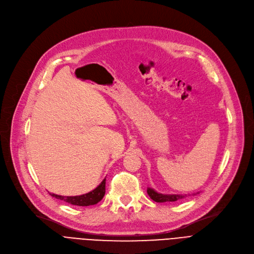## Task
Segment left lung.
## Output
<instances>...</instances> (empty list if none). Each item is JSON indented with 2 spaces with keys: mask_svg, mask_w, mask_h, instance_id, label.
Returning <instances> with one entry per match:
<instances>
[{
  "mask_svg": "<svg viewBox=\"0 0 254 254\" xmlns=\"http://www.w3.org/2000/svg\"><path fill=\"white\" fill-rule=\"evenodd\" d=\"M148 195L153 199L156 203H165V202H176L178 199L184 198L186 196H190V194H165V193H159L156 190H154L151 188L147 189ZM199 192L192 193V195H195Z\"/></svg>",
  "mask_w": 254,
  "mask_h": 254,
  "instance_id": "obj_1",
  "label": "left lung"
}]
</instances>
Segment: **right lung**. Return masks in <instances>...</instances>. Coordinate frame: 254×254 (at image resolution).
<instances>
[{
    "instance_id": "right-lung-1",
    "label": "right lung",
    "mask_w": 254,
    "mask_h": 254,
    "mask_svg": "<svg viewBox=\"0 0 254 254\" xmlns=\"http://www.w3.org/2000/svg\"><path fill=\"white\" fill-rule=\"evenodd\" d=\"M105 185H106V178L97 186L95 190H92L91 191L81 195L64 196V195H60V194L51 193V192L49 193L53 197H57L59 199H62V201H64L66 203L75 205V206H90V205L98 204L104 197L105 191H106Z\"/></svg>"
}]
</instances>
